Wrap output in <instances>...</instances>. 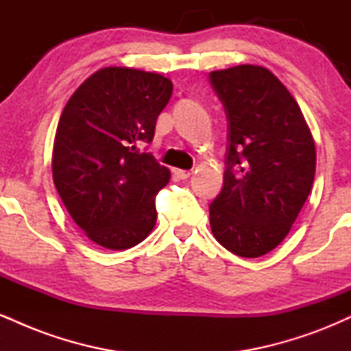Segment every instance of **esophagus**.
<instances>
[{"instance_id":"1","label":"esophagus","mask_w":351,"mask_h":351,"mask_svg":"<svg viewBox=\"0 0 351 351\" xmlns=\"http://www.w3.org/2000/svg\"><path fill=\"white\" fill-rule=\"evenodd\" d=\"M175 175L181 180H188L189 176H191V171H189V170H175Z\"/></svg>"}]
</instances>
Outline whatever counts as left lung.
Segmentation results:
<instances>
[{"label": "left lung", "instance_id": "1", "mask_svg": "<svg viewBox=\"0 0 351 351\" xmlns=\"http://www.w3.org/2000/svg\"><path fill=\"white\" fill-rule=\"evenodd\" d=\"M228 117L224 183L209 204L216 241L261 257L289 234L315 176V143L299 104L271 71L252 64L213 71Z\"/></svg>", "mask_w": 351, "mask_h": 351}]
</instances>
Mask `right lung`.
I'll use <instances>...</instances> for the list:
<instances>
[{
	"instance_id": "1",
	"label": "right lung",
	"mask_w": 351,
	"mask_h": 351,
	"mask_svg": "<svg viewBox=\"0 0 351 351\" xmlns=\"http://www.w3.org/2000/svg\"><path fill=\"white\" fill-rule=\"evenodd\" d=\"M171 92V80L155 72L104 67L64 107L52 178L75 224L102 247L130 249L155 228V196L170 170L142 145L153 140Z\"/></svg>"
}]
</instances>
